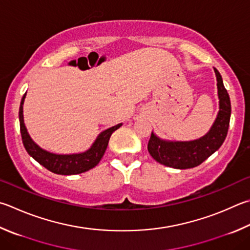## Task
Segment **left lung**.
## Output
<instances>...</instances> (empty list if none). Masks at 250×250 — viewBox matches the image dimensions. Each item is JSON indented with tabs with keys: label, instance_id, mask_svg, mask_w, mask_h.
<instances>
[{
	"label": "left lung",
	"instance_id": "obj_1",
	"mask_svg": "<svg viewBox=\"0 0 250 250\" xmlns=\"http://www.w3.org/2000/svg\"><path fill=\"white\" fill-rule=\"evenodd\" d=\"M217 82L219 112L207 134L192 141H168L152 132L147 149L156 162L176 169H188L199 166L216 152L228 135L230 119V101L220 72L213 67Z\"/></svg>",
	"mask_w": 250,
	"mask_h": 250
}]
</instances>
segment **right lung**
Segmentation results:
<instances>
[{
    "instance_id": "add662e5",
    "label": "right lung",
    "mask_w": 250,
    "mask_h": 250,
    "mask_svg": "<svg viewBox=\"0 0 250 250\" xmlns=\"http://www.w3.org/2000/svg\"><path fill=\"white\" fill-rule=\"evenodd\" d=\"M25 98L26 93L21 98L20 112H18L22 144H24L27 153L35 161H37L44 168L58 175H76L94 168L101 162L102 157L105 154L111 134L122 125V124H119L103 131L98 134L96 140L94 141L92 146L85 152L74 154L51 153L42 148L38 144H36L26 129V125L24 124V115H22V105H24Z\"/></svg>"
}]
</instances>
